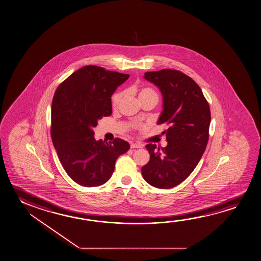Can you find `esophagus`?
I'll use <instances>...</instances> for the list:
<instances>
[{
    "mask_svg": "<svg viewBox=\"0 0 261 261\" xmlns=\"http://www.w3.org/2000/svg\"><path fill=\"white\" fill-rule=\"evenodd\" d=\"M130 148H132V149H140V148H141V145L132 142V143H130Z\"/></svg>",
    "mask_w": 261,
    "mask_h": 261,
    "instance_id": "esophagus-1",
    "label": "esophagus"
}]
</instances>
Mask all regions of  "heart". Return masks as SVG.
<instances>
[{
    "instance_id": "heart-1",
    "label": "heart",
    "mask_w": 261,
    "mask_h": 261,
    "mask_svg": "<svg viewBox=\"0 0 261 261\" xmlns=\"http://www.w3.org/2000/svg\"><path fill=\"white\" fill-rule=\"evenodd\" d=\"M138 96H139V99L144 98V97H148V96H156V97H158L157 93L152 89L148 87L140 89L138 91ZM121 99H122V92L121 91L115 92L112 97V106L116 107Z\"/></svg>"
}]
</instances>
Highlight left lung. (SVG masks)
Listing matches in <instances>:
<instances>
[{"mask_svg":"<svg viewBox=\"0 0 261 261\" xmlns=\"http://www.w3.org/2000/svg\"><path fill=\"white\" fill-rule=\"evenodd\" d=\"M145 79L162 91L163 111L158 124L167 123L164 148L149 143V162L141 173L149 185L170 189L184 181L198 165L207 147L211 115L199 85L181 71L163 69L145 72Z\"/></svg>","mask_w":261,"mask_h":261,"instance_id":"1","label":"left lung"}]
</instances>
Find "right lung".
Returning a JSON list of instances; mask_svg holds the SVG:
<instances>
[{"mask_svg":"<svg viewBox=\"0 0 261 261\" xmlns=\"http://www.w3.org/2000/svg\"><path fill=\"white\" fill-rule=\"evenodd\" d=\"M129 77L101 67L81 68L63 81L51 103L50 135L63 169L83 187L107 182L118 157L129 149L127 141H96L92 128L112 115V97Z\"/></svg>","mask_w":261,"mask_h":261,"instance_id":"obj_1","label":"right lung"}]
</instances>
